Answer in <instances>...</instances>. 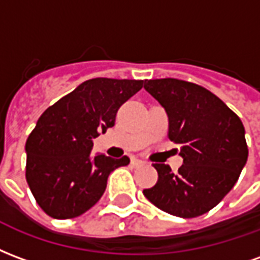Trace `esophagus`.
Segmentation results:
<instances>
[{"label":"esophagus","mask_w":260,"mask_h":260,"mask_svg":"<svg viewBox=\"0 0 260 260\" xmlns=\"http://www.w3.org/2000/svg\"><path fill=\"white\" fill-rule=\"evenodd\" d=\"M143 164H145V161H142V160H139V158H135V157L131 158V166H132V167H141V166H143Z\"/></svg>","instance_id":"34e87169"}]
</instances>
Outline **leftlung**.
<instances>
[{
    "label": "left lung",
    "mask_w": 260,
    "mask_h": 260,
    "mask_svg": "<svg viewBox=\"0 0 260 260\" xmlns=\"http://www.w3.org/2000/svg\"><path fill=\"white\" fill-rule=\"evenodd\" d=\"M145 89L166 110L170 141L181 146L184 164L178 173L153 164L158 180L143 195L173 216L205 214L233 189L248 160L244 125L212 91L191 82L150 79Z\"/></svg>",
    "instance_id": "obj_1"
}]
</instances>
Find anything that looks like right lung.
Masks as SVG:
<instances>
[{"mask_svg": "<svg viewBox=\"0 0 260 260\" xmlns=\"http://www.w3.org/2000/svg\"><path fill=\"white\" fill-rule=\"evenodd\" d=\"M143 80L94 78L48 107L26 141V181L48 216L78 217L94 206L108 175L129 158L91 157L93 139L115 124L118 108Z\"/></svg>", "mask_w": 260, "mask_h": 260, "instance_id": "add662e5", "label": "right lung"}]
</instances>
